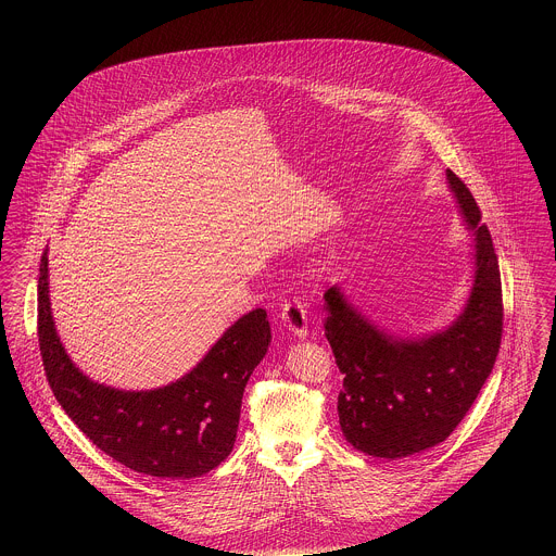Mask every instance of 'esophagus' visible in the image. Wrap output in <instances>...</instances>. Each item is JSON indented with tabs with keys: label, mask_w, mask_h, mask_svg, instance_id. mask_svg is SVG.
<instances>
[{
	"label": "esophagus",
	"mask_w": 556,
	"mask_h": 556,
	"mask_svg": "<svg viewBox=\"0 0 556 556\" xmlns=\"http://www.w3.org/2000/svg\"><path fill=\"white\" fill-rule=\"evenodd\" d=\"M281 323L283 327L290 331L295 338H306L308 333V317H306V308L300 300H291L286 302L281 308Z\"/></svg>",
	"instance_id": "1"
}]
</instances>
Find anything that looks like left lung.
<instances>
[{
    "instance_id": "8db88e82",
    "label": "left lung",
    "mask_w": 556,
    "mask_h": 556,
    "mask_svg": "<svg viewBox=\"0 0 556 556\" xmlns=\"http://www.w3.org/2000/svg\"><path fill=\"white\" fill-rule=\"evenodd\" d=\"M450 191L476 236V275L465 311L444 331L400 340L361 315L333 286L325 291V338L344 375L338 415L345 440L379 458H404L444 442L494 369L503 338L498 256L467 186Z\"/></svg>"
}]
</instances>
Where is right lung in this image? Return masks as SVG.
<instances>
[{"mask_svg": "<svg viewBox=\"0 0 556 556\" xmlns=\"http://www.w3.org/2000/svg\"><path fill=\"white\" fill-rule=\"evenodd\" d=\"M48 286L46 250L37 286L43 369L60 406L98 448L159 479L204 476L231 454L245 383L270 344L266 311L238 318L181 379L129 392L91 381L75 367L55 333Z\"/></svg>", "mask_w": 556, "mask_h": 556, "instance_id": "1", "label": "right lung"}]
</instances>
